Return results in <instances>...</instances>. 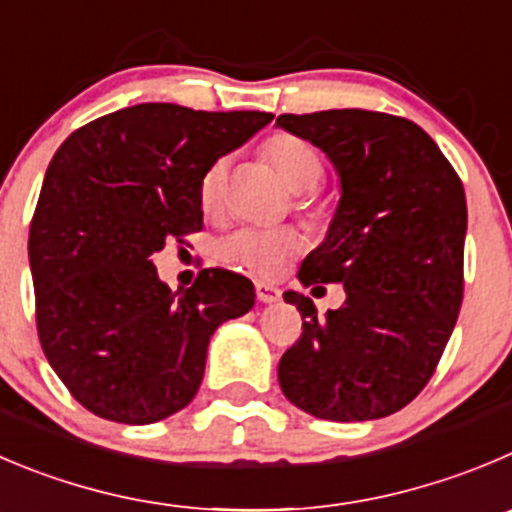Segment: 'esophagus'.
<instances>
[{"instance_id":"1","label":"esophagus","mask_w":512,"mask_h":512,"mask_svg":"<svg viewBox=\"0 0 512 512\" xmlns=\"http://www.w3.org/2000/svg\"><path fill=\"white\" fill-rule=\"evenodd\" d=\"M256 299H259L261 304H276V301L281 299V291L276 289V286L264 284V281H256Z\"/></svg>"}]
</instances>
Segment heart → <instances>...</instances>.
<instances>
[{"instance_id":"1","label":"heart","mask_w":512,"mask_h":512,"mask_svg":"<svg viewBox=\"0 0 512 512\" xmlns=\"http://www.w3.org/2000/svg\"><path fill=\"white\" fill-rule=\"evenodd\" d=\"M264 158L279 173L286 188L294 193L314 191L319 186L321 175H324V165H321L319 153L306 140L296 138V135L279 133L266 140ZM226 173V158H218L203 170L201 180H198V203H201L203 213H208V216L221 211L223 196H226ZM301 248H304V238L294 228L248 226L238 228V231L221 238V243H218V256L226 264L238 266V269L248 271V274L271 279V276H276L284 269L286 261L294 259Z\"/></svg>"}]
</instances>
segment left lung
Returning <instances> with one entry per match:
<instances>
[{
  "label": "left lung",
  "instance_id": "1",
  "mask_svg": "<svg viewBox=\"0 0 512 512\" xmlns=\"http://www.w3.org/2000/svg\"><path fill=\"white\" fill-rule=\"evenodd\" d=\"M276 125L324 150L342 183L337 213L299 281L314 291L319 284L347 291L324 319L309 296L284 294L304 324L279 362L281 392L319 420H379L425 389L455 329L465 188L412 120L321 110L279 115Z\"/></svg>",
  "mask_w": 512,
  "mask_h": 512
}]
</instances>
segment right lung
Returning <instances> with one entry per match:
<instances>
[{
  "label": "right lung",
  "mask_w": 512,
  "mask_h": 512,
  "mask_svg": "<svg viewBox=\"0 0 512 512\" xmlns=\"http://www.w3.org/2000/svg\"><path fill=\"white\" fill-rule=\"evenodd\" d=\"M274 120L143 102L70 135L45 173L29 226L42 352L102 420L150 425L196 397L208 342L253 306V284L203 269L168 289L153 256L203 228V170Z\"/></svg>",
  "instance_id": "right-lung-1"
}]
</instances>
